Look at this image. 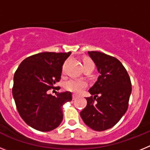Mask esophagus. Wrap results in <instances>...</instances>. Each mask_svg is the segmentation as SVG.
<instances>
[{
    "label": "esophagus",
    "mask_w": 150,
    "mask_h": 150,
    "mask_svg": "<svg viewBox=\"0 0 150 150\" xmlns=\"http://www.w3.org/2000/svg\"><path fill=\"white\" fill-rule=\"evenodd\" d=\"M77 95H74H74H72V98H73V100H75V99H76V98H77Z\"/></svg>",
    "instance_id": "1"
}]
</instances>
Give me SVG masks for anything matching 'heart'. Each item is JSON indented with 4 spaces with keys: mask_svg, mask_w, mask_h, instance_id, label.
I'll return each instance as SVG.
<instances>
[{
    "mask_svg": "<svg viewBox=\"0 0 150 150\" xmlns=\"http://www.w3.org/2000/svg\"><path fill=\"white\" fill-rule=\"evenodd\" d=\"M88 62H91L88 59H85L83 64L88 63ZM87 86L86 82L82 79H69L64 83V88L66 90L76 94L81 93L82 91L86 88Z\"/></svg>",
    "mask_w": 150,
    "mask_h": 150,
    "instance_id": "heart-1",
    "label": "heart"
}]
</instances>
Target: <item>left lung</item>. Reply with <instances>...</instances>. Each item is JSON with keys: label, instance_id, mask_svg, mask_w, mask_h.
I'll return each instance as SVG.
<instances>
[{"label": "left lung", "instance_id": "obj_1", "mask_svg": "<svg viewBox=\"0 0 150 150\" xmlns=\"http://www.w3.org/2000/svg\"><path fill=\"white\" fill-rule=\"evenodd\" d=\"M100 76L88 91L87 105L80 112L85 124L101 132L112 128L127 111L132 83L122 64L114 57L97 51L88 52Z\"/></svg>", "mask_w": 150, "mask_h": 150}]
</instances>
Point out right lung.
<instances>
[{"label":"right lung","instance_id":"obj_1","mask_svg":"<svg viewBox=\"0 0 150 150\" xmlns=\"http://www.w3.org/2000/svg\"><path fill=\"white\" fill-rule=\"evenodd\" d=\"M69 52H40L19 64L13 78V96L18 112L27 125L40 132L55 129L63 120L62 106L72 100L70 91L48 94L60 80Z\"/></svg>","mask_w":150,"mask_h":150}]
</instances>
